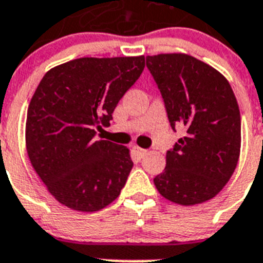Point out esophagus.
<instances>
[{
  "label": "esophagus",
  "mask_w": 263,
  "mask_h": 263,
  "mask_svg": "<svg viewBox=\"0 0 263 263\" xmlns=\"http://www.w3.org/2000/svg\"><path fill=\"white\" fill-rule=\"evenodd\" d=\"M134 153H136V155L138 158H143L147 155L148 152L146 150V148H141V147H138V146H136V147H134Z\"/></svg>",
  "instance_id": "obj_1"
}]
</instances>
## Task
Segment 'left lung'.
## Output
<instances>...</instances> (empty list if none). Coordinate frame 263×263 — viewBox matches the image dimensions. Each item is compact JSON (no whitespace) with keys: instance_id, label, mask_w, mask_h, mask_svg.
Segmentation results:
<instances>
[{"instance_id":"obj_1","label":"left lung","mask_w":263,"mask_h":263,"mask_svg":"<svg viewBox=\"0 0 263 263\" xmlns=\"http://www.w3.org/2000/svg\"><path fill=\"white\" fill-rule=\"evenodd\" d=\"M146 64L171 127L185 129L167 152L155 187L179 205L205 203L229 182L240 158L241 116L233 89L217 69L187 53H158L146 58Z\"/></svg>"}]
</instances>
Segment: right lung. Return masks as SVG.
Returning a JSON list of instances; mask_svg holds the SVG:
<instances>
[{
  "instance_id": "add662e5",
  "label": "right lung",
  "mask_w": 263,
  "mask_h": 263,
  "mask_svg": "<svg viewBox=\"0 0 263 263\" xmlns=\"http://www.w3.org/2000/svg\"><path fill=\"white\" fill-rule=\"evenodd\" d=\"M143 68V55L80 58L42 78L27 109L26 150L60 204L96 212L120 196L133 168L130 150L95 136Z\"/></svg>"
}]
</instances>
